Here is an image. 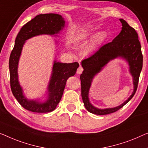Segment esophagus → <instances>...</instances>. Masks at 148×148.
<instances>
[{"label":"esophagus","instance_id":"esophagus-1","mask_svg":"<svg viewBox=\"0 0 148 148\" xmlns=\"http://www.w3.org/2000/svg\"><path fill=\"white\" fill-rule=\"evenodd\" d=\"M83 70H84L83 68L82 67V66H80V67H79V68H78V70H77V74H82V73Z\"/></svg>","mask_w":148,"mask_h":148}]
</instances>
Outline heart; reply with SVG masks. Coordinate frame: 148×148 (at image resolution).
<instances>
[{
	"mask_svg": "<svg viewBox=\"0 0 148 148\" xmlns=\"http://www.w3.org/2000/svg\"><path fill=\"white\" fill-rule=\"evenodd\" d=\"M92 34H93V30H92V28H89V29L86 30L82 34L80 38H86L87 37L91 36ZM106 38V35L104 32H99L98 34H96L95 38H94V46H98L101 45L105 40Z\"/></svg>",
	"mask_w": 148,
	"mask_h": 148,
	"instance_id": "heart-1",
	"label": "heart"
}]
</instances>
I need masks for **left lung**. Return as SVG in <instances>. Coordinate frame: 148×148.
I'll list each match as a JSON object with an SVG mask.
<instances>
[{"label":"left lung","mask_w":148,"mask_h":148,"mask_svg":"<svg viewBox=\"0 0 148 148\" xmlns=\"http://www.w3.org/2000/svg\"><path fill=\"white\" fill-rule=\"evenodd\" d=\"M120 21L122 25V31L120 34L112 42L101 46L89 58L82 61V66L84 68L82 74L80 75L82 98L86 109L90 113L96 115H106L122 108L133 98L138 88L139 78L143 66L141 45L136 30L124 20L121 18ZM118 57L125 59L129 62L130 71L133 77L134 92L129 98L119 107L98 109L91 104L88 98L92 79L110 60Z\"/></svg>","instance_id":"8db88e82"}]
</instances>
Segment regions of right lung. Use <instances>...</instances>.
<instances>
[{
  "instance_id": "add662e5",
  "label": "right lung",
  "mask_w": 148,
  "mask_h": 148,
  "mask_svg": "<svg viewBox=\"0 0 148 148\" xmlns=\"http://www.w3.org/2000/svg\"><path fill=\"white\" fill-rule=\"evenodd\" d=\"M65 21L61 15L44 14L35 16L25 24L15 40L14 46L9 58L10 82L12 94L24 108L36 113H47L56 109L62 96L68 78L73 76L79 66L78 62L61 63L54 61L52 73L48 85V96L45 102L29 100L23 95V89L18 80V64L25 40L40 34L53 35L58 33L64 26Z\"/></svg>"
}]
</instances>
